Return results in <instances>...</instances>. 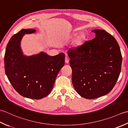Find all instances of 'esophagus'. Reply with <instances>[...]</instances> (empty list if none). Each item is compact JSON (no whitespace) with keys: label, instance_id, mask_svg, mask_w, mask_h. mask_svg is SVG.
<instances>
[{"label":"esophagus","instance_id":"1","mask_svg":"<svg viewBox=\"0 0 128 128\" xmlns=\"http://www.w3.org/2000/svg\"><path fill=\"white\" fill-rule=\"evenodd\" d=\"M65 62H66V64H68L69 62V58L67 56L65 57Z\"/></svg>","mask_w":128,"mask_h":128}]
</instances>
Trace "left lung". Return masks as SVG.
I'll return each instance as SVG.
<instances>
[{
    "instance_id": "8db88e82",
    "label": "left lung",
    "mask_w": 128,
    "mask_h": 128,
    "mask_svg": "<svg viewBox=\"0 0 128 128\" xmlns=\"http://www.w3.org/2000/svg\"><path fill=\"white\" fill-rule=\"evenodd\" d=\"M96 37L70 48L74 87L81 97L95 99L113 89L121 71L122 56L116 38L104 30L92 31Z\"/></svg>"
}]
</instances>
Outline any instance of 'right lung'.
I'll return each mask as SVG.
<instances>
[{"label": "right lung", "mask_w": 128, "mask_h": 128, "mask_svg": "<svg viewBox=\"0 0 128 128\" xmlns=\"http://www.w3.org/2000/svg\"><path fill=\"white\" fill-rule=\"evenodd\" d=\"M35 29H22L10 39L4 56L5 72L16 92L23 97L40 100L54 87L56 78L64 64V54L51 56L45 52L24 56L20 48L23 36Z\"/></svg>", "instance_id": "right-lung-1"}]
</instances>
